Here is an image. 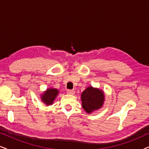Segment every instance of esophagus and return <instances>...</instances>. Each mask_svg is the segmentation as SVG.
Masks as SVG:
<instances>
[{
	"mask_svg": "<svg viewBox=\"0 0 149 149\" xmlns=\"http://www.w3.org/2000/svg\"><path fill=\"white\" fill-rule=\"evenodd\" d=\"M67 93L69 95H74L75 93V91L71 90V89H68V90H67Z\"/></svg>",
	"mask_w": 149,
	"mask_h": 149,
	"instance_id": "1",
	"label": "esophagus"
}]
</instances>
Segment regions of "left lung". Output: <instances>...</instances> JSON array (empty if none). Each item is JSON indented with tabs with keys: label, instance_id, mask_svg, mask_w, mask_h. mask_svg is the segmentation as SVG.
Returning a JSON list of instances; mask_svg holds the SVG:
<instances>
[{
	"label": "left lung",
	"instance_id": "left-lung-1",
	"mask_svg": "<svg viewBox=\"0 0 149 149\" xmlns=\"http://www.w3.org/2000/svg\"><path fill=\"white\" fill-rule=\"evenodd\" d=\"M81 98L83 109L87 113L90 114L102 107L105 95L102 89L89 86L83 91Z\"/></svg>",
	"mask_w": 149,
	"mask_h": 149
}]
</instances>
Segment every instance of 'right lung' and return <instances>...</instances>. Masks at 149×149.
Listing matches in <instances>:
<instances>
[{
  "instance_id": "add662e5",
  "label": "right lung",
  "mask_w": 149,
  "mask_h": 149,
  "mask_svg": "<svg viewBox=\"0 0 149 149\" xmlns=\"http://www.w3.org/2000/svg\"><path fill=\"white\" fill-rule=\"evenodd\" d=\"M59 90L56 88H48L40 95V100L47 106L52 105L58 96Z\"/></svg>"
}]
</instances>
